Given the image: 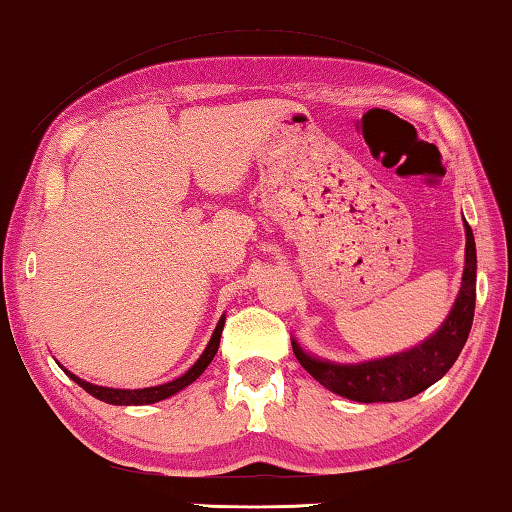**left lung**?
Returning <instances> with one entry per match:
<instances>
[{"label":"left lung","instance_id":"left-lung-1","mask_svg":"<svg viewBox=\"0 0 512 512\" xmlns=\"http://www.w3.org/2000/svg\"><path fill=\"white\" fill-rule=\"evenodd\" d=\"M465 272L458 299L451 308L445 324L435 331L429 340L401 354L367 360L358 365H338L329 360L313 358L292 342L301 367L320 381L324 388L335 395L360 401V404H376V401H404L429 388L449 372L463 351L469 329L474 320L476 304V245L472 226L465 222Z\"/></svg>","mask_w":512,"mask_h":512}]
</instances>
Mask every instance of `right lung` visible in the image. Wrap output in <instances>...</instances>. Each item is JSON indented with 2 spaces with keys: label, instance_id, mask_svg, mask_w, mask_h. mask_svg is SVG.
Returning a JSON list of instances; mask_svg holds the SVG:
<instances>
[{
  "label": "right lung",
  "instance_id": "1",
  "mask_svg": "<svg viewBox=\"0 0 512 512\" xmlns=\"http://www.w3.org/2000/svg\"><path fill=\"white\" fill-rule=\"evenodd\" d=\"M222 329H224V317L220 322H217L215 331H213V338L208 342V347L204 349V354L199 356V360L195 365L190 367V370L179 376V379H174L170 383H163V385H156V388H142V390H117V388H104V385H92L88 381L79 379V376H74L65 370V374L70 376L74 383H79L83 390L88 392L99 401H106V404H115V406H147V404H156V401L172 397L174 392H179L190 385L192 381L199 379V374L206 370L208 365H211V360L217 354V347H220V338H222Z\"/></svg>",
  "mask_w": 512,
  "mask_h": 512
}]
</instances>
